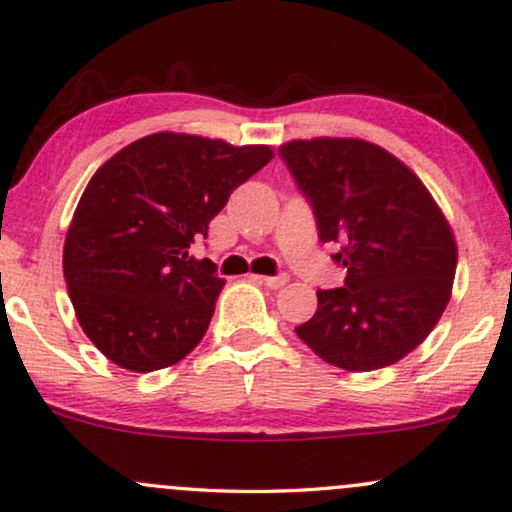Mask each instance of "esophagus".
I'll return each instance as SVG.
<instances>
[{"mask_svg":"<svg viewBox=\"0 0 512 512\" xmlns=\"http://www.w3.org/2000/svg\"><path fill=\"white\" fill-rule=\"evenodd\" d=\"M256 279L268 288H281L288 284V274H277V277H256Z\"/></svg>","mask_w":512,"mask_h":512,"instance_id":"esophagus-1","label":"esophagus"}]
</instances>
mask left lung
Here are the masks:
<instances>
[{"label": "left lung", "instance_id": "left-lung-1", "mask_svg": "<svg viewBox=\"0 0 512 512\" xmlns=\"http://www.w3.org/2000/svg\"><path fill=\"white\" fill-rule=\"evenodd\" d=\"M281 159L314 207L318 238L335 242L344 286L316 291L295 328L318 358L348 372L395 365L425 342L457 268L448 219L413 170L360 138L291 140Z\"/></svg>", "mask_w": 512, "mask_h": 512}]
</instances>
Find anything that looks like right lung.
Returning a JSON list of instances; mask_svg holds the SVG:
<instances>
[{
    "mask_svg": "<svg viewBox=\"0 0 512 512\" xmlns=\"http://www.w3.org/2000/svg\"><path fill=\"white\" fill-rule=\"evenodd\" d=\"M270 145L161 131L92 175L64 240V279L90 342L129 372L180 362L201 342L226 281L189 256Z\"/></svg>",
    "mask_w": 512,
    "mask_h": 512,
    "instance_id": "obj_1",
    "label": "right lung"
}]
</instances>
